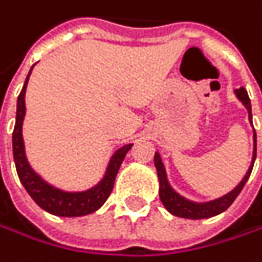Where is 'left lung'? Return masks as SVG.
I'll return each mask as SVG.
<instances>
[{
	"mask_svg": "<svg viewBox=\"0 0 262 262\" xmlns=\"http://www.w3.org/2000/svg\"><path fill=\"white\" fill-rule=\"evenodd\" d=\"M236 96L243 101V104L247 107L249 110V118L252 121V105H250V98L247 95V90L244 87L241 89H236ZM253 140H255V149H253V161H252V166L249 169V172L246 173L244 180L239 183V186L232 190L230 193H227L226 196L220 198V200H215V201H210V203H206V204H195V203H190L187 200H184L183 196H180L178 193H175L169 183H167V178H166V170H164V166L161 163V158L158 154H155V167H157V172H158V178H160V200L161 203L164 204V207L175 216H180V218H187V220H204V218H212L215 215H220L223 213L224 210H227L232 203L236 200V196L241 193L243 187L246 186L250 173H252V169H253V163H255V158H256V134L253 135Z\"/></svg>",
	"mask_w": 262,
	"mask_h": 262,
	"instance_id": "obj_1",
	"label": "left lung"
}]
</instances>
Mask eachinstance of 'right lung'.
I'll use <instances>...</instances> for the list:
<instances>
[{
    "mask_svg": "<svg viewBox=\"0 0 262 262\" xmlns=\"http://www.w3.org/2000/svg\"><path fill=\"white\" fill-rule=\"evenodd\" d=\"M32 72V69H30ZM29 72V75H30ZM29 75L26 78L24 87L18 96V104H16V122L12 135V143H13V160L16 166V172L19 177V181L23 183L24 189L27 193L32 196V200L46 212L58 215V216H82L89 215L95 210H98L110 196L115 184L116 173L121 167V163L124 161L125 154L132 144H127L115 152V155L110 160L107 173L104 180L93 189L81 193H67L61 192L58 189H53L52 186L46 184L27 164L26 157H24V143H23V135H21V127H23V119L26 113V104H24V95H26V85L29 81Z\"/></svg>",
    "mask_w": 262,
    "mask_h": 262,
    "instance_id": "obj_1",
    "label": "right lung"
}]
</instances>
